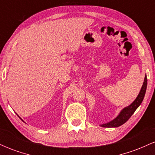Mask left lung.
I'll return each mask as SVG.
<instances>
[{
    "label": "left lung",
    "mask_w": 155,
    "mask_h": 155,
    "mask_svg": "<svg viewBox=\"0 0 155 155\" xmlns=\"http://www.w3.org/2000/svg\"><path fill=\"white\" fill-rule=\"evenodd\" d=\"M147 75H146L143 85H142V87L140 89V91L139 92V94L138 95V96H137L136 100L133 101L130 106L124 108L123 109L120 111V114H119L118 116L114 119V120H113L109 122H107V123L101 124V127H120V126L122 125V124H123L124 123H125V122L129 120L130 117L133 114V113L136 111V110L138 108V106H140V104L142 103V101H143V97H144V95L146 93V90H147Z\"/></svg>",
    "instance_id": "8db88e82"
}]
</instances>
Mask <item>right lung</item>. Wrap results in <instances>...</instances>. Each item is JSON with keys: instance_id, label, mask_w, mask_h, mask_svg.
Masks as SVG:
<instances>
[{"instance_id": "right-lung-1", "label": "right lung", "mask_w": 155, "mask_h": 155, "mask_svg": "<svg viewBox=\"0 0 155 155\" xmlns=\"http://www.w3.org/2000/svg\"><path fill=\"white\" fill-rule=\"evenodd\" d=\"M19 118H20V117H19ZM20 119H21V118H20ZM21 120H22V119H21Z\"/></svg>"}]
</instances>
